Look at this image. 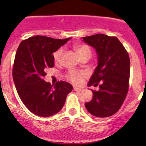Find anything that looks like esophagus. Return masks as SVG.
<instances>
[{"instance_id":"esophagus-1","label":"esophagus","mask_w":146,"mask_h":146,"mask_svg":"<svg viewBox=\"0 0 146 146\" xmlns=\"http://www.w3.org/2000/svg\"><path fill=\"white\" fill-rule=\"evenodd\" d=\"M73 90L77 91V92H80V91H81L82 90L80 89V88H76V87H75V88H73Z\"/></svg>"}]
</instances>
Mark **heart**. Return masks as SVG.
<instances>
[{
  "mask_svg": "<svg viewBox=\"0 0 146 146\" xmlns=\"http://www.w3.org/2000/svg\"><path fill=\"white\" fill-rule=\"evenodd\" d=\"M75 49H76V52L78 54L79 57H80L81 59L84 58H90L91 54V50L88 46L85 44H78L76 45L75 46ZM63 51L64 49L63 48H59L54 52L53 54V58H54V61L56 64H58L60 63L61 59V56H62ZM85 76V73L83 72H80L78 71V70H71L70 71H68V73L66 75V77H67L68 80H70V82H73V83L76 84V85H80L82 83V80H83V78Z\"/></svg>",
  "mask_w": 146,
  "mask_h": 146,
  "instance_id": "b5f03b06",
  "label": "heart"
}]
</instances>
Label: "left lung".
<instances>
[{"mask_svg": "<svg viewBox=\"0 0 146 146\" xmlns=\"http://www.w3.org/2000/svg\"><path fill=\"white\" fill-rule=\"evenodd\" d=\"M82 39L95 48L98 58V65L88 85H99L100 88L98 91L92 90L93 97L85 103V107L94 117H110L118 111L129 90V54L116 36L98 34Z\"/></svg>", "mask_w": 146, "mask_h": 146, "instance_id": "left-lung-1", "label": "left lung"}]
</instances>
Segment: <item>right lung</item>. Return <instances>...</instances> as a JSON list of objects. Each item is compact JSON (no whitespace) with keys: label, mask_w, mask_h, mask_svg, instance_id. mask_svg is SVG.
<instances>
[{"label":"right lung","mask_w":146,"mask_h":146,"mask_svg":"<svg viewBox=\"0 0 146 146\" xmlns=\"http://www.w3.org/2000/svg\"><path fill=\"white\" fill-rule=\"evenodd\" d=\"M69 39L36 35L23 40L17 48L13 68L15 85L23 104L39 117L58 113L73 90L67 82L51 85L43 80L46 69L54 67L52 54Z\"/></svg>","instance_id":"add662e5"}]
</instances>
